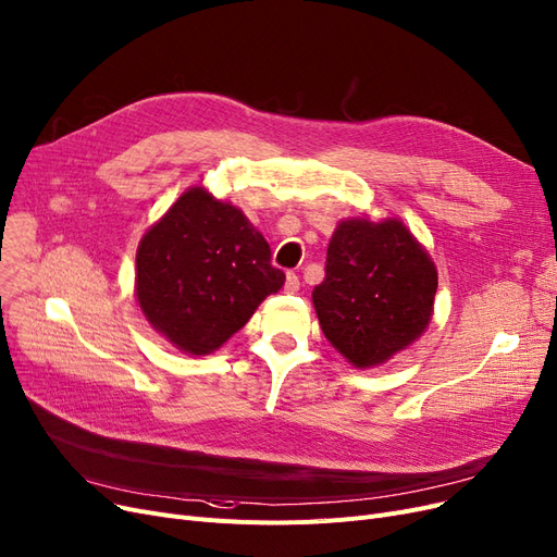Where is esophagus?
<instances>
[{
	"instance_id": "34e87169",
	"label": "esophagus",
	"mask_w": 557,
	"mask_h": 557,
	"mask_svg": "<svg viewBox=\"0 0 557 557\" xmlns=\"http://www.w3.org/2000/svg\"><path fill=\"white\" fill-rule=\"evenodd\" d=\"M300 288V277L296 273H286V282H284V292L286 294H298Z\"/></svg>"
}]
</instances>
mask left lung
<instances>
[{
	"label": "left lung",
	"instance_id": "left-lung-1",
	"mask_svg": "<svg viewBox=\"0 0 557 557\" xmlns=\"http://www.w3.org/2000/svg\"><path fill=\"white\" fill-rule=\"evenodd\" d=\"M434 294L437 269L400 221L348 219L332 234L311 300L327 342L352 367L371 369L425 332Z\"/></svg>",
	"mask_w": 557,
	"mask_h": 557
}]
</instances>
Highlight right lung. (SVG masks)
Returning <instances> with one entry per match:
<instances>
[{
    "instance_id": "1",
    "label": "right lung",
    "mask_w": 557,
    "mask_h": 557,
    "mask_svg": "<svg viewBox=\"0 0 557 557\" xmlns=\"http://www.w3.org/2000/svg\"><path fill=\"white\" fill-rule=\"evenodd\" d=\"M282 284L261 232L202 186L182 193L136 252V300L145 319L188 355L221 348Z\"/></svg>"
}]
</instances>
